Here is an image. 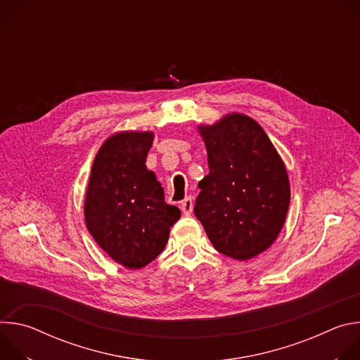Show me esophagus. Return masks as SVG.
Returning a JSON list of instances; mask_svg holds the SVG:
<instances>
[{"mask_svg":"<svg viewBox=\"0 0 360 360\" xmlns=\"http://www.w3.org/2000/svg\"><path fill=\"white\" fill-rule=\"evenodd\" d=\"M193 210V202L191 198H185L182 202H181V211L185 214V215H189Z\"/></svg>","mask_w":360,"mask_h":360,"instance_id":"obj_1","label":"esophagus"}]
</instances>
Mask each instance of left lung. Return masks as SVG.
<instances>
[{
	"instance_id": "left-lung-1",
	"label": "left lung",
	"mask_w": 360,
	"mask_h": 360,
	"mask_svg": "<svg viewBox=\"0 0 360 360\" xmlns=\"http://www.w3.org/2000/svg\"><path fill=\"white\" fill-rule=\"evenodd\" d=\"M198 131L210 174L198 184L195 217L218 252L250 259L275 242L285 224L290 202L285 164L262 127L243 114Z\"/></svg>"
}]
</instances>
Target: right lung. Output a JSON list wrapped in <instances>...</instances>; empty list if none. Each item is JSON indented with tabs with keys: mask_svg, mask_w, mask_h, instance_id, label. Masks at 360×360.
<instances>
[{
	"mask_svg": "<svg viewBox=\"0 0 360 360\" xmlns=\"http://www.w3.org/2000/svg\"><path fill=\"white\" fill-rule=\"evenodd\" d=\"M153 132H118L99 148L85 195V224L111 258L128 269L150 264L164 250L181 211L146 169Z\"/></svg>",
	"mask_w": 360,
	"mask_h": 360,
	"instance_id": "obj_1",
	"label": "right lung"
}]
</instances>
